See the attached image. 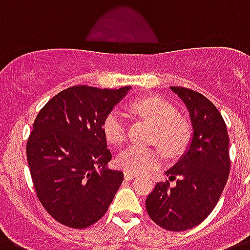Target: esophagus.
I'll list each match as a JSON object with an SVG mask.
<instances>
[{"instance_id": "esophagus-1", "label": "esophagus", "mask_w": 250, "mask_h": 250, "mask_svg": "<svg viewBox=\"0 0 250 250\" xmlns=\"http://www.w3.org/2000/svg\"><path fill=\"white\" fill-rule=\"evenodd\" d=\"M137 177V175H136V174H133V173H129V171H125V178L127 180H132V179H135V178Z\"/></svg>"}]
</instances>
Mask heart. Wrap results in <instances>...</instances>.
<instances>
[{"label": "heart", "mask_w": 250, "mask_h": 250, "mask_svg": "<svg viewBox=\"0 0 250 250\" xmlns=\"http://www.w3.org/2000/svg\"><path fill=\"white\" fill-rule=\"evenodd\" d=\"M131 109L150 121L155 127V140L160 144L167 155H179L189 142V125L177 118V110L167 100L159 96H146L132 103ZM104 136L110 144L121 145L127 137L125 117L122 110L114 109L103 123ZM163 155L159 148L142 147L131 145L117 156V165L133 174L150 171L161 164Z\"/></svg>", "instance_id": "1"}]
</instances>
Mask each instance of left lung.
I'll return each instance as SVG.
<instances>
[{
  "instance_id": "1",
  "label": "left lung",
  "mask_w": 250,
  "mask_h": 250,
  "mask_svg": "<svg viewBox=\"0 0 250 250\" xmlns=\"http://www.w3.org/2000/svg\"><path fill=\"white\" fill-rule=\"evenodd\" d=\"M184 103L192 135L179 160L165 171L175 186L157 183L146 198L151 220L169 231L200 225L215 208L228 182L229 136L222 115L202 94L170 86Z\"/></svg>"
}]
</instances>
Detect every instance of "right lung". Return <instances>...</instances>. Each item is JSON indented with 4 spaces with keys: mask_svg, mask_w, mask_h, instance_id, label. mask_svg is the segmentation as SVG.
Wrapping results in <instances>:
<instances>
[{
    "mask_svg": "<svg viewBox=\"0 0 250 250\" xmlns=\"http://www.w3.org/2000/svg\"><path fill=\"white\" fill-rule=\"evenodd\" d=\"M131 86L118 90L72 86L43 106L26 157L37 196L54 220L85 229L100 220L123 182L112 170L103 123Z\"/></svg>",
    "mask_w": 250,
    "mask_h": 250,
    "instance_id": "right-lung-1",
    "label": "right lung"
}]
</instances>
